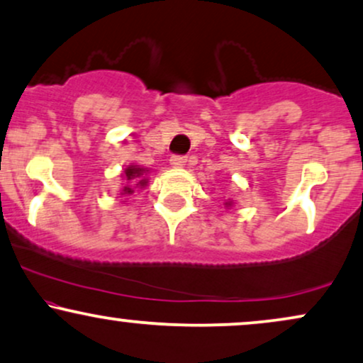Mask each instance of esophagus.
Instances as JSON below:
<instances>
[{
    "label": "esophagus",
    "instance_id": "1",
    "mask_svg": "<svg viewBox=\"0 0 363 363\" xmlns=\"http://www.w3.org/2000/svg\"><path fill=\"white\" fill-rule=\"evenodd\" d=\"M186 162H187V159L184 155H172V157H170V165H172V167H176V169L184 167Z\"/></svg>",
    "mask_w": 363,
    "mask_h": 363
}]
</instances>
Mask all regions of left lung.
I'll list each match as a JSON object with an SVG mask.
<instances>
[{
    "instance_id": "left-lung-1",
    "label": "left lung",
    "mask_w": 363,
    "mask_h": 363,
    "mask_svg": "<svg viewBox=\"0 0 363 363\" xmlns=\"http://www.w3.org/2000/svg\"><path fill=\"white\" fill-rule=\"evenodd\" d=\"M225 204H226V206H231V201H226Z\"/></svg>"
}]
</instances>
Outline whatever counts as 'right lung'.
I'll list each match as a JSON object with an SVG mask.
<instances>
[{
  "mask_svg": "<svg viewBox=\"0 0 363 363\" xmlns=\"http://www.w3.org/2000/svg\"><path fill=\"white\" fill-rule=\"evenodd\" d=\"M147 169L138 167V165H128L123 170V177L126 184L121 189V196H130L133 194L135 187H145L148 184V179L145 177Z\"/></svg>",
  "mask_w": 363,
  "mask_h": 363,
  "instance_id": "right-lung-1",
  "label": "right lung"
}]
</instances>
